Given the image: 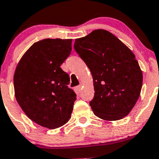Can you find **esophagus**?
Masks as SVG:
<instances>
[{"label": "esophagus", "instance_id": "1", "mask_svg": "<svg viewBox=\"0 0 159 159\" xmlns=\"http://www.w3.org/2000/svg\"><path fill=\"white\" fill-rule=\"evenodd\" d=\"M81 89H82V88H81V85H79V86L76 87V90H77V92H78L79 93H80Z\"/></svg>", "mask_w": 159, "mask_h": 159}]
</instances>
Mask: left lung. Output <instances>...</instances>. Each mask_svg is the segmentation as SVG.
<instances>
[{
	"label": "left lung",
	"mask_w": 159,
	"mask_h": 159,
	"mask_svg": "<svg viewBox=\"0 0 159 159\" xmlns=\"http://www.w3.org/2000/svg\"><path fill=\"white\" fill-rule=\"evenodd\" d=\"M74 48L93 76L94 114L108 121L127 116L139 99L143 72L135 56L116 36L103 29L76 39Z\"/></svg>",
	"instance_id": "8db88e82"
}]
</instances>
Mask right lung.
I'll return each mask as SVG.
<instances>
[{"label":"right lung","instance_id":"add662e5","mask_svg":"<svg viewBox=\"0 0 159 159\" xmlns=\"http://www.w3.org/2000/svg\"><path fill=\"white\" fill-rule=\"evenodd\" d=\"M71 52V39H44L33 43L20 60L13 77L15 96L26 116L55 129L71 117L76 94L60 65Z\"/></svg>","mask_w":159,"mask_h":159}]
</instances>
